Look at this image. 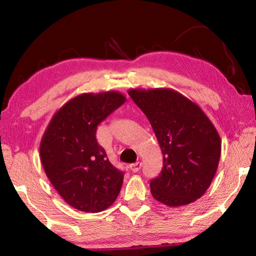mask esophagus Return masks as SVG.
<instances>
[{
	"label": "esophagus",
	"mask_w": 256,
	"mask_h": 256,
	"mask_svg": "<svg viewBox=\"0 0 256 256\" xmlns=\"http://www.w3.org/2000/svg\"><path fill=\"white\" fill-rule=\"evenodd\" d=\"M141 166H142V164L140 162H134V164H131V166H130V170H131L132 172H138V170H141Z\"/></svg>",
	"instance_id": "esophagus-1"
}]
</instances>
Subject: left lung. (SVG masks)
Masks as SVG:
<instances>
[{
	"label": "left lung",
	"instance_id": "obj_1",
	"mask_svg": "<svg viewBox=\"0 0 256 256\" xmlns=\"http://www.w3.org/2000/svg\"><path fill=\"white\" fill-rule=\"evenodd\" d=\"M144 112L164 154L150 182L154 200L172 208L190 204L209 188L222 154V138L201 107L170 88L130 89Z\"/></svg>",
	"mask_w": 256,
	"mask_h": 256
}]
</instances>
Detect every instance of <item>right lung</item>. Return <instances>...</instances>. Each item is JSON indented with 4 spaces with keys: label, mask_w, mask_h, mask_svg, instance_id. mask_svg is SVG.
Masks as SVG:
<instances>
[{
    "label": "right lung",
    "mask_w": 256,
    "mask_h": 256,
    "mask_svg": "<svg viewBox=\"0 0 256 256\" xmlns=\"http://www.w3.org/2000/svg\"><path fill=\"white\" fill-rule=\"evenodd\" d=\"M125 100L115 90L78 94L55 112L42 134L40 152L46 176L74 209L96 214L118 198L123 172L98 144L96 130Z\"/></svg>",
    "instance_id": "1"
}]
</instances>
